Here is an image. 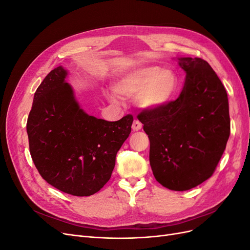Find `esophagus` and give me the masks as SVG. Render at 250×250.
<instances>
[{
  "label": "esophagus",
  "mask_w": 250,
  "mask_h": 250,
  "mask_svg": "<svg viewBox=\"0 0 250 250\" xmlns=\"http://www.w3.org/2000/svg\"><path fill=\"white\" fill-rule=\"evenodd\" d=\"M141 128H142V123L140 122L139 120H134L133 123H132V130L138 131V130L141 129Z\"/></svg>",
  "instance_id": "esophagus-1"
}]
</instances>
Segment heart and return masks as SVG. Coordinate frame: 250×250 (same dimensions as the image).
Listing matches in <instances>:
<instances>
[{
  "label": "heart",
  "instance_id": "b5f03b06",
  "mask_svg": "<svg viewBox=\"0 0 250 250\" xmlns=\"http://www.w3.org/2000/svg\"><path fill=\"white\" fill-rule=\"evenodd\" d=\"M178 80L176 74L160 66H144L132 70L118 78L112 84L113 93L121 98L135 97L139 106L154 110L166 106L175 95ZM115 102V97L106 94Z\"/></svg>",
  "mask_w": 250,
  "mask_h": 250
}]
</instances>
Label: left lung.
I'll use <instances>...</instances> for the list:
<instances>
[{"label":"left lung","instance_id":"left-lung-1","mask_svg":"<svg viewBox=\"0 0 250 250\" xmlns=\"http://www.w3.org/2000/svg\"><path fill=\"white\" fill-rule=\"evenodd\" d=\"M187 76L179 97L166 106L144 109L138 119L150 141L155 179L172 191H187L208 179L230 133L228 94L211 66L181 57Z\"/></svg>","mask_w":250,"mask_h":250}]
</instances>
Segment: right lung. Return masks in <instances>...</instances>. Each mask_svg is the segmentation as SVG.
<instances>
[{
	"label": "right lung",
	"instance_id": "add662e5",
	"mask_svg": "<svg viewBox=\"0 0 250 250\" xmlns=\"http://www.w3.org/2000/svg\"><path fill=\"white\" fill-rule=\"evenodd\" d=\"M62 65L37 87L27 121L30 154L48 184L74 196H90L109 180L133 118L116 122L89 116L75 99Z\"/></svg>",
	"mask_w": 250,
	"mask_h": 250
}]
</instances>
